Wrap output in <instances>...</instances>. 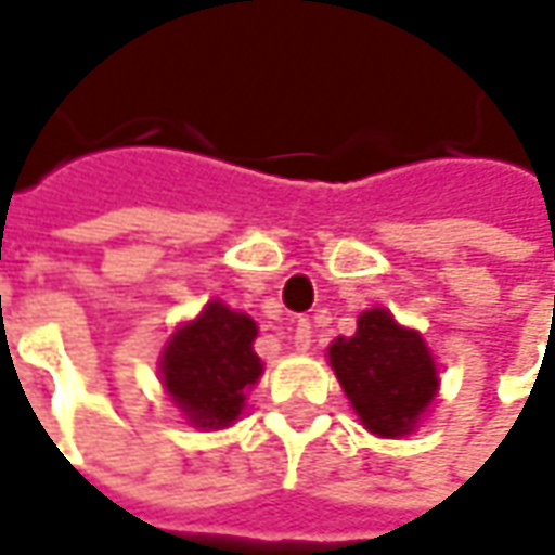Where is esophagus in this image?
I'll return each instance as SVG.
<instances>
[{
	"label": "esophagus",
	"mask_w": 555,
	"mask_h": 555,
	"mask_svg": "<svg viewBox=\"0 0 555 555\" xmlns=\"http://www.w3.org/2000/svg\"><path fill=\"white\" fill-rule=\"evenodd\" d=\"M310 341H313V328H310L307 320H298V323H295V335H292V348L310 350Z\"/></svg>",
	"instance_id": "esophagus-1"
}]
</instances>
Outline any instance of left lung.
I'll return each mask as SVG.
<instances>
[{
    "label": "left lung",
    "instance_id": "obj_1",
    "mask_svg": "<svg viewBox=\"0 0 555 555\" xmlns=\"http://www.w3.org/2000/svg\"><path fill=\"white\" fill-rule=\"evenodd\" d=\"M328 363L360 422L378 438H403L438 395L435 357L416 328L382 307L363 310L350 338H335Z\"/></svg>",
    "mask_w": 555,
    "mask_h": 555
}]
</instances>
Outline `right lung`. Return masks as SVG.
<instances>
[{
	"label": "right lung",
	"instance_id": "1",
	"mask_svg": "<svg viewBox=\"0 0 555 555\" xmlns=\"http://www.w3.org/2000/svg\"><path fill=\"white\" fill-rule=\"evenodd\" d=\"M254 338L257 323L223 301H210L170 335L160 353V378L195 428H227L242 416L245 395L263 373Z\"/></svg>",
	"mask_w": 555,
	"mask_h": 555
}]
</instances>
